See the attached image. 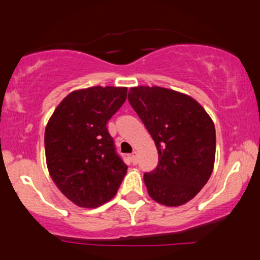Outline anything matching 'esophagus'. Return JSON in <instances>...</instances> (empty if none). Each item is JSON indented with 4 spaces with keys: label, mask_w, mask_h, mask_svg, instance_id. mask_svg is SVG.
Returning <instances> with one entry per match:
<instances>
[{
    "label": "esophagus",
    "mask_w": 260,
    "mask_h": 260,
    "mask_svg": "<svg viewBox=\"0 0 260 260\" xmlns=\"http://www.w3.org/2000/svg\"><path fill=\"white\" fill-rule=\"evenodd\" d=\"M131 160H132V162L136 165V164H138V154H137V151H133L132 155H131Z\"/></svg>",
    "instance_id": "1"
}]
</instances>
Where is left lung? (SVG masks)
<instances>
[{
    "instance_id": "obj_1",
    "label": "left lung",
    "mask_w": 260,
    "mask_h": 260,
    "mask_svg": "<svg viewBox=\"0 0 260 260\" xmlns=\"http://www.w3.org/2000/svg\"><path fill=\"white\" fill-rule=\"evenodd\" d=\"M128 101L153 137L159 162L145 172L149 196L178 207L198 194L213 172L215 126L201 104L160 86L131 88Z\"/></svg>"
}]
</instances>
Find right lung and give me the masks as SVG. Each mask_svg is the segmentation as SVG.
Wrapping results in <instances>:
<instances>
[{
	"instance_id": "add662e5",
	"label": "right lung",
	"mask_w": 260,
	"mask_h": 260,
	"mask_svg": "<svg viewBox=\"0 0 260 260\" xmlns=\"http://www.w3.org/2000/svg\"><path fill=\"white\" fill-rule=\"evenodd\" d=\"M127 88L92 86L71 92L45 129V154L53 182L74 204L96 208L117 193L127 165L117 154L107 121Z\"/></svg>"
}]
</instances>
